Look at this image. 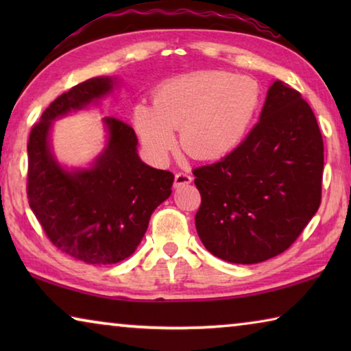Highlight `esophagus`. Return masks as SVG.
Masks as SVG:
<instances>
[{
  "label": "esophagus",
  "instance_id": "34e87169",
  "mask_svg": "<svg viewBox=\"0 0 351 351\" xmlns=\"http://www.w3.org/2000/svg\"><path fill=\"white\" fill-rule=\"evenodd\" d=\"M192 180L193 178L190 173H186V171H178V173L175 175V187L186 186V184L192 182Z\"/></svg>",
  "mask_w": 351,
  "mask_h": 351
}]
</instances>
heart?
Listing matches in <instances>:
<instances>
[{"label": "heart", "instance_id": "b5f03b06", "mask_svg": "<svg viewBox=\"0 0 351 351\" xmlns=\"http://www.w3.org/2000/svg\"><path fill=\"white\" fill-rule=\"evenodd\" d=\"M258 83L229 71H199L162 83L153 110L138 105L133 122L142 144L158 158L175 147L181 130L184 152L197 159H218L240 144L257 114Z\"/></svg>", "mask_w": 351, "mask_h": 351}]
</instances>
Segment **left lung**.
<instances>
[{
    "mask_svg": "<svg viewBox=\"0 0 351 351\" xmlns=\"http://www.w3.org/2000/svg\"><path fill=\"white\" fill-rule=\"evenodd\" d=\"M322 173L324 139L311 106L274 82L246 139L218 162L193 170L201 241L239 265L285 252L319 209Z\"/></svg>",
    "mask_w": 351,
    "mask_h": 351,
    "instance_id": "obj_1",
    "label": "left lung"
}]
</instances>
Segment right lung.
<instances>
[{
	"label": "right lung",
	"instance_id": "add662e5",
	"mask_svg": "<svg viewBox=\"0 0 351 351\" xmlns=\"http://www.w3.org/2000/svg\"><path fill=\"white\" fill-rule=\"evenodd\" d=\"M112 88L94 77L58 96L43 111L27 142V199L49 241L88 265H112L130 257L144 237L153 210L171 193L175 176L148 167L136 153L134 130L105 117L110 139L88 170L66 171L49 152L52 121L80 110Z\"/></svg>",
	"mask_w": 351,
	"mask_h": 351
}]
</instances>
